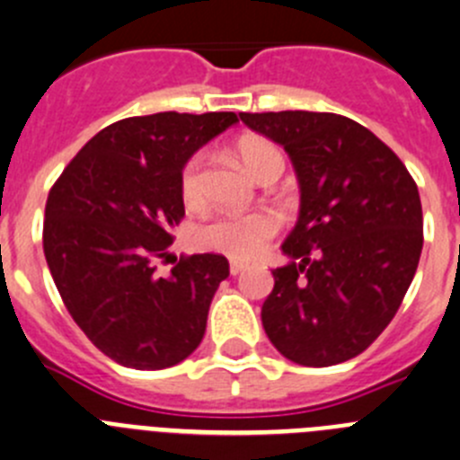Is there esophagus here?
<instances>
[{"mask_svg":"<svg viewBox=\"0 0 460 460\" xmlns=\"http://www.w3.org/2000/svg\"><path fill=\"white\" fill-rule=\"evenodd\" d=\"M247 270V265H244V262H238V261H231V265H229V271L231 274H240V271H244Z\"/></svg>","mask_w":460,"mask_h":460,"instance_id":"esophagus-1","label":"esophagus"}]
</instances>
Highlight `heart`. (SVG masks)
Segmentation results:
<instances>
[{"mask_svg": "<svg viewBox=\"0 0 460 460\" xmlns=\"http://www.w3.org/2000/svg\"><path fill=\"white\" fill-rule=\"evenodd\" d=\"M238 159L258 181L276 166H283V153L276 144L267 139H244L238 146ZM180 193L189 208L202 207L204 181H202V155H193L181 166ZM280 222L271 211L253 213H222L204 222L195 234L198 247L208 252L225 253L238 261H249L267 247L271 238L279 234Z\"/></svg>", "mask_w": 460, "mask_h": 460, "instance_id": "1", "label": "heart"}]
</instances>
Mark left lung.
<instances>
[{"mask_svg": "<svg viewBox=\"0 0 460 460\" xmlns=\"http://www.w3.org/2000/svg\"><path fill=\"white\" fill-rule=\"evenodd\" d=\"M285 148L301 189L262 303V328L283 358L334 367L358 358L398 312L422 252L418 186L398 155L353 119L330 111H240Z\"/></svg>", "mask_w": 460, "mask_h": 460, "instance_id": "1", "label": "left lung"}]
</instances>
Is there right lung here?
I'll return each mask as SVG.
<instances>
[{
	"instance_id": "obj_1",
	"label": "right lung",
	"mask_w": 460,
	"mask_h": 460,
	"mask_svg": "<svg viewBox=\"0 0 460 460\" xmlns=\"http://www.w3.org/2000/svg\"><path fill=\"white\" fill-rule=\"evenodd\" d=\"M238 123L234 111H159L102 128L51 186L42 244L65 307L101 353L137 371L180 364L199 346L229 276L220 253L157 261L184 217L181 166Z\"/></svg>"
}]
</instances>
